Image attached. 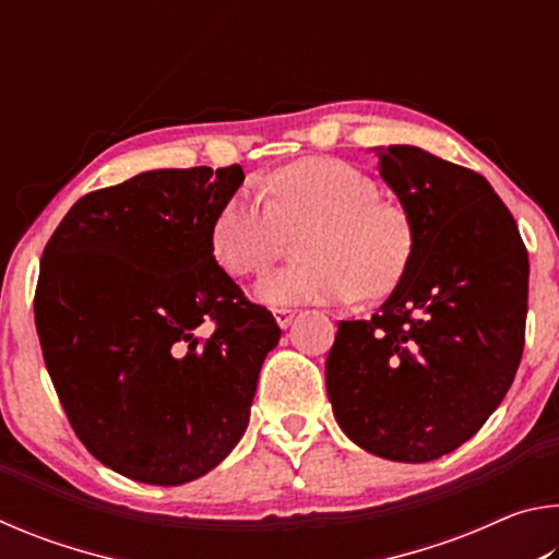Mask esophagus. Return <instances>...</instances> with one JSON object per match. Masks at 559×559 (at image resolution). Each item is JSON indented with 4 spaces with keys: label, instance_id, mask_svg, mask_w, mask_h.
I'll list each match as a JSON object with an SVG mask.
<instances>
[{
    "label": "esophagus",
    "instance_id": "esophagus-1",
    "mask_svg": "<svg viewBox=\"0 0 559 559\" xmlns=\"http://www.w3.org/2000/svg\"><path fill=\"white\" fill-rule=\"evenodd\" d=\"M273 316H276V323H278L281 328H288V325L293 323V318H296V310H290V308H276V310H273Z\"/></svg>",
    "mask_w": 559,
    "mask_h": 559
}]
</instances>
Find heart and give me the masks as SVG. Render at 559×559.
<instances>
[{
	"label": "heart",
	"mask_w": 559,
	"mask_h": 559,
	"mask_svg": "<svg viewBox=\"0 0 559 559\" xmlns=\"http://www.w3.org/2000/svg\"><path fill=\"white\" fill-rule=\"evenodd\" d=\"M266 192L243 185L212 224V253L236 278L259 276L281 257L288 234L302 236L308 263L276 271L257 286L266 306L382 298L409 269L414 231L402 206L380 200L362 169L308 157L273 173Z\"/></svg>",
	"instance_id": "obj_1"
}]
</instances>
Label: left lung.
<instances>
[{"label":"left lung","instance_id":"left-lung-1","mask_svg":"<svg viewBox=\"0 0 559 559\" xmlns=\"http://www.w3.org/2000/svg\"><path fill=\"white\" fill-rule=\"evenodd\" d=\"M414 251L370 320H340L325 362L340 429L380 459L427 463L484 427L525 345V243L486 177L414 145L374 147Z\"/></svg>","mask_w":559,"mask_h":559}]
</instances>
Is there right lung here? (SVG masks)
I'll use <instances>...</instances> for the list:
<instances>
[{
  "mask_svg": "<svg viewBox=\"0 0 559 559\" xmlns=\"http://www.w3.org/2000/svg\"><path fill=\"white\" fill-rule=\"evenodd\" d=\"M241 182L239 165L135 175L81 197L44 249L34 318L56 394L83 447L140 484L219 466L278 345L271 310L212 253Z\"/></svg>",
  "mask_w": 559,
  "mask_h": 559,
  "instance_id": "1",
  "label": "right lung"
}]
</instances>
